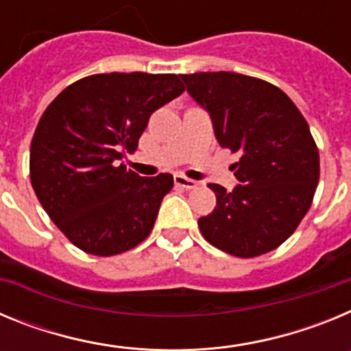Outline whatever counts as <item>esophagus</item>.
Wrapping results in <instances>:
<instances>
[{
    "mask_svg": "<svg viewBox=\"0 0 351 351\" xmlns=\"http://www.w3.org/2000/svg\"><path fill=\"white\" fill-rule=\"evenodd\" d=\"M173 182H176L178 186H181V188H186V190H193V188H197L198 186L197 181L186 178V176H182V173H176V176H173Z\"/></svg>",
    "mask_w": 351,
    "mask_h": 351,
    "instance_id": "34e87169",
    "label": "esophagus"
}]
</instances>
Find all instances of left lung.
Instances as JSON below:
<instances>
[{"label": "left lung", "mask_w": 351, "mask_h": 351, "mask_svg": "<svg viewBox=\"0 0 351 351\" xmlns=\"http://www.w3.org/2000/svg\"><path fill=\"white\" fill-rule=\"evenodd\" d=\"M188 95L209 114L221 147L241 153L232 165L239 184L216 193L213 213L198 219L213 246L251 258L290 237L315 197L320 156L293 101L272 84L234 71L181 75Z\"/></svg>", "instance_id": "1"}]
</instances>
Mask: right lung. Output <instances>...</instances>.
<instances>
[{"label": "right lung", "mask_w": 351, "mask_h": 351, "mask_svg": "<svg viewBox=\"0 0 351 351\" xmlns=\"http://www.w3.org/2000/svg\"><path fill=\"white\" fill-rule=\"evenodd\" d=\"M184 91L173 73H98L56 96L29 149L31 184L79 250L110 256L141 244L173 178H142L119 160L138 145L154 110Z\"/></svg>", "instance_id": "obj_1"}]
</instances>
